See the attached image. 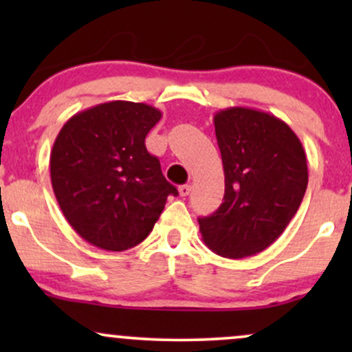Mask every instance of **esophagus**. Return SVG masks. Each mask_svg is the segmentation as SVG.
<instances>
[{
	"instance_id": "esophagus-1",
	"label": "esophagus",
	"mask_w": 352,
	"mask_h": 352,
	"mask_svg": "<svg viewBox=\"0 0 352 352\" xmlns=\"http://www.w3.org/2000/svg\"><path fill=\"white\" fill-rule=\"evenodd\" d=\"M190 192H192V187H190V185H180V187H179L180 197H187Z\"/></svg>"
}]
</instances>
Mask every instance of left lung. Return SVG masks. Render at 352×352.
Listing matches in <instances>:
<instances>
[{
  "instance_id": "1",
  "label": "left lung",
  "mask_w": 352,
  "mask_h": 352,
  "mask_svg": "<svg viewBox=\"0 0 352 352\" xmlns=\"http://www.w3.org/2000/svg\"><path fill=\"white\" fill-rule=\"evenodd\" d=\"M225 172L223 204L199 218L212 252L230 260L263 252L285 232L308 187L301 140L268 112L228 107L213 117Z\"/></svg>"
}]
</instances>
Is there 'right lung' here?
I'll return each mask as SVG.
<instances>
[{"instance_id":"obj_1","label":"right lung","mask_w":352,"mask_h":352,"mask_svg":"<svg viewBox=\"0 0 352 352\" xmlns=\"http://www.w3.org/2000/svg\"><path fill=\"white\" fill-rule=\"evenodd\" d=\"M159 109L112 100L78 112L51 151V184L79 236L107 252H124L148 236L177 188L162 175L145 137Z\"/></svg>"}]
</instances>
